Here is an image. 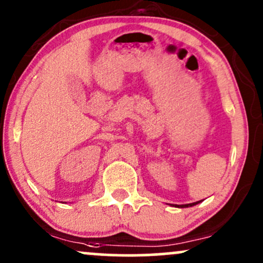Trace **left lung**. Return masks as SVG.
<instances>
[{
    "mask_svg": "<svg viewBox=\"0 0 263 263\" xmlns=\"http://www.w3.org/2000/svg\"><path fill=\"white\" fill-rule=\"evenodd\" d=\"M199 201H197V203H192V204H185V205H180V206H178V208H188V206H193V205H195V204H198ZM177 206V205H176Z\"/></svg>",
    "mask_w": 263,
    "mask_h": 263,
    "instance_id": "8db88e82",
    "label": "left lung"
}]
</instances>
